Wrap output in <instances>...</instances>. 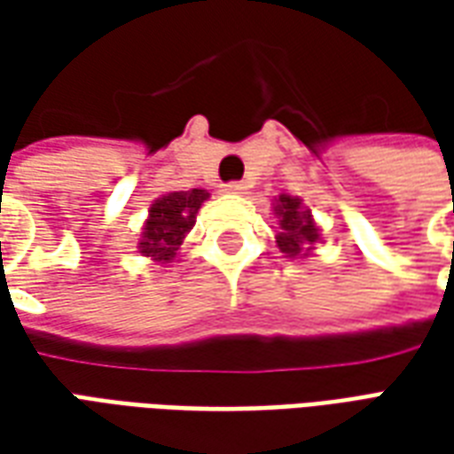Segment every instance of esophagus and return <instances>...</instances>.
<instances>
[{
    "mask_svg": "<svg viewBox=\"0 0 454 454\" xmlns=\"http://www.w3.org/2000/svg\"><path fill=\"white\" fill-rule=\"evenodd\" d=\"M246 189L247 187L243 182H226V184H223V192H228V194H243Z\"/></svg>",
    "mask_w": 454,
    "mask_h": 454,
    "instance_id": "1",
    "label": "esophagus"
}]
</instances>
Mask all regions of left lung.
I'll return each mask as SVG.
<instances>
[{
	"label": "left lung",
	"instance_id": "1",
	"mask_svg": "<svg viewBox=\"0 0 454 454\" xmlns=\"http://www.w3.org/2000/svg\"><path fill=\"white\" fill-rule=\"evenodd\" d=\"M277 216H279V226L282 233L277 236V246L286 257H296L301 253H309L311 246L318 243V228H316L314 218L309 211L301 208V199L282 194L277 199Z\"/></svg>",
	"mask_w": 454,
	"mask_h": 454
}]
</instances>
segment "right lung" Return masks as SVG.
<instances>
[{
    "label": "right lung",
    "instance_id": "obj_1",
    "mask_svg": "<svg viewBox=\"0 0 454 454\" xmlns=\"http://www.w3.org/2000/svg\"><path fill=\"white\" fill-rule=\"evenodd\" d=\"M207 199L208 194L204 189L172 192L160 197L150 207V216L143 228V240L138 243L140 253L162 265L172 262V257L177 255L182 246V238L194 226V216Z\"/></svg>",
    "mask_w": 454,
    "mask_h": 454
}]
</instances>
